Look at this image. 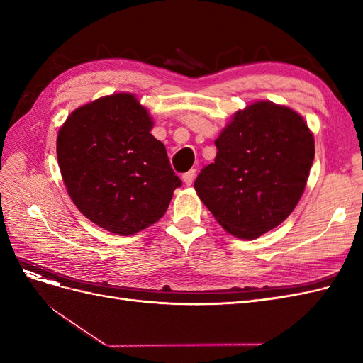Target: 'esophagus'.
I'll return each instance as SVG.
<instances>
[{"mask_svg":"<svg viewBox=\"0 0 363 363\" xmlns=\"http://www.w3.org/2000/svg\"><path fill=\"white\" fill-rule=\"evenodd\" d=\"M194 179H195V169H191L182 175V180L184 182V184H188V186H191L194 183Z\"/></svg>","mask_w":363,"mask_h":363,"instance_id":"34e87169","label":"esophagus"}]
</instances>
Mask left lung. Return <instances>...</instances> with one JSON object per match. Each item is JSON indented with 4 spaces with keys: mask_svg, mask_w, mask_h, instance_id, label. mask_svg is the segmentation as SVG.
Wrapping results in <instances>:
<instances>
[{
    "mask_svg": "<svg viewBox=\"0 0 363 363\" xmlns=\"http://www.w3.org/2000/svg\"><path fill=\"white\" fill-rule=\"evenodd\" d=\"M216 157L194 188L228 233L256 239L298 204L315 157L312 131L292 108L257 101L215 140Z\"/></svg>",
    "mask_w": 363,
    "mask_h": 363,
    "instance_id": "obj_1",
    "label": "left lung"
}]
</instances>
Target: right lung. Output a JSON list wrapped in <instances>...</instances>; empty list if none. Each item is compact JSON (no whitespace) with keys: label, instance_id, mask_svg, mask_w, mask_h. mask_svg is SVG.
Listing matches in <instances>:
<instances>
[{"label":"right lung","instance_id":"add662e5","mask_svg":"<svg viewBox=\"0 0 363 363\" xmlns=\"http://www.w3.org/2000/svg\"><path fill=\"white\" fill-rule=\"evenodd\" d=\"M152 119L131 94L82 106L59 130L57 160L77 208L116 235H135L167 212L182 180Z\"/></svg>","mask_w":363,"mask_h":363}]
</instances>
